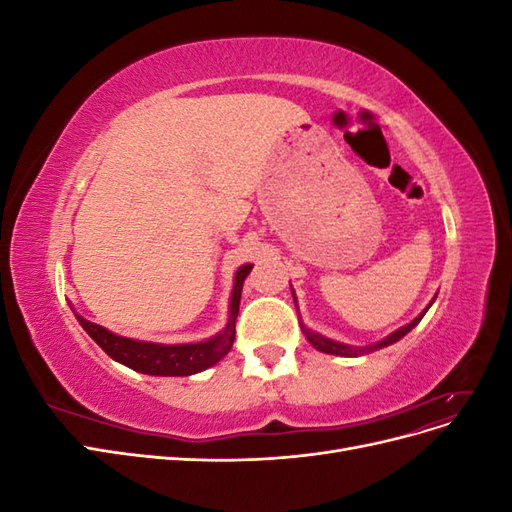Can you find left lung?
Returning a JSON list of instances; mask_svg holds the SVG:
<instances>
[{"instance_id":"8db88e82","label":"left lung","mask_w":512,"mask_h":512,"mask_svg":"<svg viewBox=\"0 0 512 512\" xmlns=\"http://www.w3.org/2000/svg\"><path fill=\"white\" fill-rule=\"evenodd\" d=\"M290 290H292V299H294V305H297V297H294V288L290 286ZM436 301V297L431 299V303ZM431 303L423 309L421 314H418L412 322H408V324H404V327L401 329H397V331H393L391 335H386L384 339H380V342H376V344H369V346H350V344H342V342H335V339H331V337H324V335H320V333H316V331H312V329H307L305 324H303V320H301V331L305 333V337H307V342L312 344L316 350H320V352H324V354H335V356H363V354H369V352H376V350H380V348H386V346H391V344H395V342H399L401 337H406L418 322L423 320V316L427 314V309L431 307Z\"/></svg>"}]
</instances>
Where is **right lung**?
<instances>
[{
  "mask_svg": "<svg viewBox=\"0 0 512 512\" xmlns=\"http://www.w3.org/2000/svg\"><path fill=\"white\" fill-rule=\"evenodd\" d=\"M254 265L239 267L235 273V286L230 292L228 303V322L226 327L205 342H192V344H158V342H143V339L123 337L113 331H108L96 322L85 320L81 314L72 312L79 320L81 327L87 331V335L111 356L113 361L126 365L138 374L147 376H192L198 371H205L211 365L222 361L230 352L232 342H235V324L239 316V303H241V290L245 277L250 275Z\"/></svg>",
  "mask_w": 512,
  "mask_h": 512,
  "instance_id": "add662e5",
  "label": "right lung"
}]
</instances>
